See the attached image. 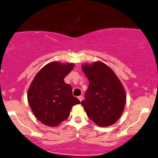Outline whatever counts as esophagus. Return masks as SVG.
<instances>
[{"label": "esophagus", "instance_id": "34e87169", "mask_svg": "<svg viewBox=\"0 0 158 158\" xmlns=\"http://www.w3.org/2000/svg\"><path fill=\"white\" fill-rule=\"evenodd\" d=\"M78 99H79V100L80 101V102H81L83 99V97L82 96H79V97H78Z\"/></svg>", "mask_w": 158, "mask_h": 158}]
</instances>
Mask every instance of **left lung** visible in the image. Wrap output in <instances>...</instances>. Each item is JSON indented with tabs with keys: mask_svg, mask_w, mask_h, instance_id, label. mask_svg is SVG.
I'll list each match as a JSON object with an SVG mask.
<instances>
[{
	"mask_svg": "<svg viewBox=\"0 0 158 158\" xmlns=\"http://www.w3.org/2000/svg\"><path fill=\"white\" fill-rule=\"evenodd\" d=\"M89 80L85 99L81 102L90 119L101 127L111 126L122 115L126 95L113 70L101 61L81 67Z\"/></svg>",
	"mask_w": 158,
	"mask_h": 158,
	"instance_id": "8db88e82",
	"label": "left lung"
}]
</instances>
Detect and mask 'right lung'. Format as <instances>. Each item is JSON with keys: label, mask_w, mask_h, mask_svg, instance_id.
<instances>
[{"label": "right lung", "mask_w": 158, "mask_h": 158, "mask_svg": "<svg viewBox=\"0 0 158 158\" xmlns=\"http://www.w3.org/2000/svg\"><path fill=\"white\" fill-rule=\"evenodd\" d=\"M73 63L52 61L43 67L32 80L27 99L34 115L48 126H56L68 118L72 107L79 104L72 88L64 79L73 70Z\"/></svg>", "instance_id": "add662e5"}]
</instances>
